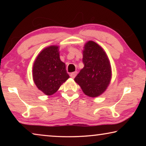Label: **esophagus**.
Returning a JSON list of instances; mask_svg holds the SVG:
<instances>
[{"mask_svg": "<svg viewBox=\"0 0 146 146\" xmlns=\"http://www.w3.org/2000/svg\"><path fill=\"white\" fill-rule=\"evenodd\" d=\"M76 74H77V72H76V71H75V72H73V73H71V74H70V76L71 78H74L76 76Z\"/></svg>", "mask_w": 146, "mask_h": 146, "instance_id": "1", "label": "esophagus"}]
</instances>
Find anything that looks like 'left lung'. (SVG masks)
<instances>
[{
  "mask_svg": "<svg viewBox=\"0 0 146 146\" xmlns=\"http://www.w3.org/2000/svg\"><path fill=\"white\" fill-rule=\"evenodd\" d=\"M82 62L84 66L75 81L86 95L98 97L106 90L111 77L109 59L99 45L89 41L84 46Z\"/></svg>",
  "mask_w": 146,
  "mask_h": 146,
  "instance_id": "8db88e82",
  "label": "left lung"
}]
</instances>
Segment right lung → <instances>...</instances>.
<instances>
[{"label":"right lung","mask_w":146,"mask_h":146,"mask_svg":"<svg viewBox=\"0 0 146 146\" xmlns=\"http://www.w3.org/2000/svg\"><path fill=\"white\" fill-rule=\"evenodd\" d=\"M70 76L59 57L58 47L49 46L40 52L34 62L33 78L38 90L47 95L57 91Z\"/></svg>","instance_id":"add662e5"}]
</instances>
